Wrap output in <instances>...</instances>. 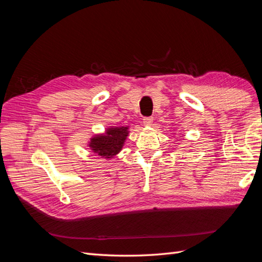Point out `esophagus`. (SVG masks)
<instances>
[{
	"mask_svg": "<svg viewBox=\"0 0 262 262\" xmlns=\"http://www.w3.org/2000/svg\"><path fill=\"white\" fill-rule=\"evenodd\" d=\"M143 122L145 125H150L153 122V118L152 117H145L143 118Z\"/></svg>",
	"mask_w": 262,
	"mask_h": 262,
	"instance_id": "esophagus-1",
	"label": "esophagus"
}]
</instances>
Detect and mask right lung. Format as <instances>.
Listing matches in <instances>:
<instances>
[{
    "mask_svg": "<svg viewBox=\"0 0 262 262\" xmlns=\"http://www.w3.org/2000/svg\"><path fill=\"white\" fill-rule=\"evenodd\" d=\"M129 134L128 126H112L104 134H97L91 139L89 146L94 153L104 158H113L120 150Z\"/></svg>",
    "mask_w": 262,
    "mask_h": 262,
    "instance_id": "add662e5",
    "label": "right lung"
}]
</instances>
